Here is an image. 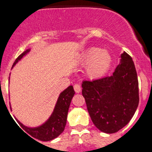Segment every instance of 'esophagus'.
Masks as SVG:
<instances>
[{
  "label": "esophagus",
  "mask_w": 152,
  "mask_h": 152,
  "mask_svg": "<svg viewBox=\"0 0 152 152\" xmlns=\"http://www.w3.org/2000/svg\"><path fill=\"white\" fill-rule=\"evenodd\" d=\"M74 90L76 93H80V91H81V88H80V86L79 84H75L74 85Z\"/></svg>",
  "instance_id": "esophagus-1"
}]
</instances>
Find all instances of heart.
<instances>
[{"mask_svg":"<svg viewBox=\"0 0 152 152\" xmlns=\"http://www.w3.org/2000/svg\"><path fill=\"white\" fill-rule=\"evenodd\" d=\"M79 62L86 65L85 74L91 80L101 78L110 68L113 58L107 51L97 47H91L80 55Z\"/></svg>","mask_w":152,"mask_h":152,"instance_id":"b5f03b06","label":"heart"}]
</instances>
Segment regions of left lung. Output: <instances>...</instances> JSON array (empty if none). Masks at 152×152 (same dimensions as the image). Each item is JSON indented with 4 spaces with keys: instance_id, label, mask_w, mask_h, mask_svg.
Returning a JSON list of instances; mask_svg holds the SVG:
<instances>
[{
    "instance_id": "1",
    "label": "left lung",
    "mask_w": 152,
    "mask_h": 152,
    "mask_svg": "<svg viewBox=\"0 0 152 152\" xmlns=\"http://www.w3.org/2000/svg\"><path fill=\"white\" fill-rule=\"evenodd\" d=\"M82 95L91 120L105 133L128 124L139 106V81L132 58L124 52L112 76L84 80Z\"/></svg>"
}]
</instances>
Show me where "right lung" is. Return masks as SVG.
Here are the masks:
<instances>
[{
	"mask_svg": "<svg viewBox=\"0 0 152 152\" xmlns=\"http://www.w3.org/2000/svg\"><path fill=\"white\" fill-rule=\"evenodd\" d=\"M29 52V49H27V50L23 52L22 54L20 55L17 57V59L15 60L12 67L14 66L16 63L19 60H20ZM74 95H75V91H74V88L72 85L69 86L67 89H65L63 92H61L59 96H58V101L56 103V107H55L54 111H53L52 114L49 117V119L44 124L39 126V127L29 128V127L23 126L17 119H16V120L19 123L20 126L22 127L23 129L26 132L25 133L26 134L27 133L29 135L33 137L34 139H38V140L40 141H43V142L52 140V139L57 138L64 131L65 125H66L68 109H69L70 103H71Z\"/></svg>",
	"mask_w": 152,
	"mask_h": 152,
	"instance_id": "1",
	"label": "right lung"
}]
</instances>
